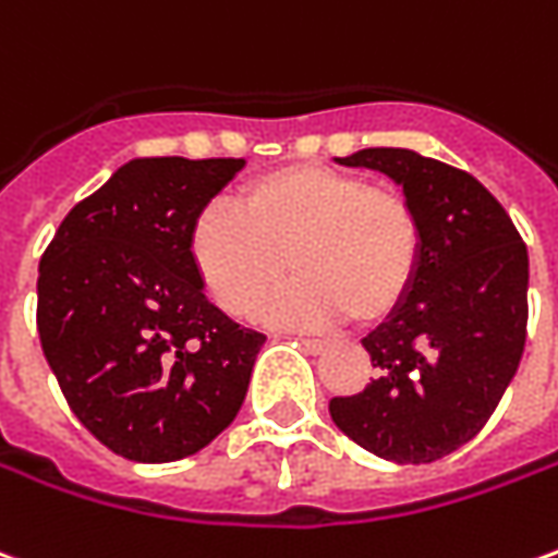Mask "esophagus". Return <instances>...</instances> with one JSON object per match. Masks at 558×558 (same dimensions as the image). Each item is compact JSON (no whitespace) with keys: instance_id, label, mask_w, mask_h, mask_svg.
<instances>
[{"instance_id":"esophagus-1","label":"esophagus","mask_w":558,"mask_h":558,"mask_svg":"<svg viewBox=\"0 0 558 558\" xmlns=\"http://www.w3.org/2000/svg\"><path fill=\"white\" fill-rule=\"evenodd\" d=\"M302 344L307 347V353H319V350H326V341H323V338H302Z\"/></svg>"}]
</instances>
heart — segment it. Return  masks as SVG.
Instances as JSON below:
<instances>
[{
	"label": "heart",
	"mask_w": 558,
	"mask_h": 558,
	"mask_svg": "<svg viewBox=\"0 0 558 558\" xmlns=\"http://www.w3.org/2000/svg\"><path fill=\"white\" fill-rule=\"evenodd\" d=\"M239 210L205 208L190 239L198 275L232 317L256 314L287 268L299 280L268 314L307 326L377 323L416 278L423 226L414 205L362 174L287 166L244 186Z\"/></svg>",
	"instance_id": "1"
}]
</instances>
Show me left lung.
I'll return each instance as SVG.
<instances>
[{"label": "left lung", "instance_id": "obj_1", "mask_svg": "<svg viewBox=\"0 0 558 558\" xmlns=\"http://www.w3.org/2000/svg\"><path fill=\"white\" fill-rule=\"evenodd\" d=\"M338 162L401 184L423 226V256L399 307L362 338L377 377L329 401V414L380 459L435 462L486 426L520 368L529 253L508 211L469 171L404 147H365Z\"/></svg>", "mask_w": 558, "mask_h": 558}]
</instances>
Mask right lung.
I'll use <instances>...</instances> for the list:
<instances>
[{"instance_id": "add662e5", "label": "right lung", "mask_w": 558, "mask_h": 558, "mask_svg": "<svg viewBox=\"0 0 558 558\" xmlns=\"http://www.w3.org/2000/svg\"><path fill=\"white\" fill-rule=\"evenodd\" d=\"M244 159H132L77 202L38 263V338L69 408L132 462L223 432L266 341L205 299L190 239Z\"/></svg>"}]
</instances>
